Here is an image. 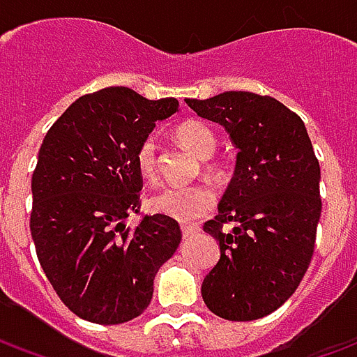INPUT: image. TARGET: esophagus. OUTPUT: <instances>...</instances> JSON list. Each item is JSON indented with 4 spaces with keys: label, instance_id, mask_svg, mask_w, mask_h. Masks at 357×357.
<instances>
[{
    "label": "esophagus",
    "instance_id": "34e87169",
    "mask_svg": "<svg viewBox=\"0 0 357 357\" xmlns=\"http://www.w3.org/2000/svg\"><path fill=\"white\" fill-rule=\"evenodd\" d=\"M201 231V227L199 225H181V233H183V237H193L197 233Z\"/></svg>",
    "mask_w": 357,
    "mask_h": 357
}]
</instances>
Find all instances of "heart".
I'll use <instances>...</instances> for the list:
<instances>
[{
  "instance_id": "1",
  "label": "heart",
  "mask_w": 357,
  "mask_h": 357,
  "mask_svg": "<svg viewBox=\"0 0 357 357\" xmlns=\"http://www.w3.org/2000/svg\"><path fill=\"white\" fill-rule=\"evenodd\" d=\"M174 135L183 147L201 158H208L218 145L216 133L199 120H187L179 124ZM135 166L145 179H153L156 176L158 156H156V143L153 137L139 141L135 149ZM210 170L214 174H222L224 164H210ZM212 206H214V193L204 185L162 187L147 199V208L151 212L174 218L179 222L201 218L202 214L210 212Z\"/></svg>"
}]
</instances>
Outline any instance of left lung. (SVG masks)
Returning a JSON list of instances; mask_svg holds the SVG:
<instances>
[{"instance_id":"obj_1","label":"left lung","mask_w":357,"mask_h":357,"mask_svg":"<svg viewBox=\"0 0 357 357\" xmlns=\"http://www.w3.org/2000/svg\"><path fill=\"white\" fill-rule=\"evenodd\" d=\"M185 102L224 126L239 149L218 216L202 225L220 243L202 298L229 321L260 319L291 298L312 262L321 216L319 160L302 118L269 95L225 91Z\"/></svg>"}]
</instances>
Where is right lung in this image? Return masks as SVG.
Masks as SVG:
<instances>
[{
	"instance_id": "add662e5",
	"label": "right lung",
	"mask_w": 357,
	"mask_h": 357,
	"mask_svg": "<svg viewBox=\"0 0 357 357\" xmlns=\"http://www.w3.org/2000/svg\"><path fill=\"white\" fill-rule=\"evenodd\" d=\"M174 97L149 101L116 86L82 95L43 137L32 174L30 231L43 273L70 312L101 325L147 310L153 279L181 241L174 218L141 216L135 149Z\"/></svg>"
}]
</instances>
